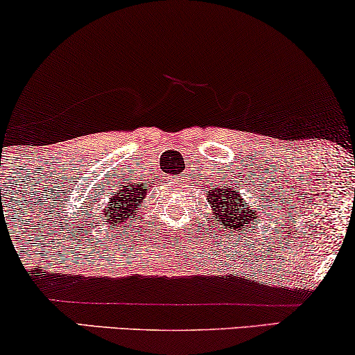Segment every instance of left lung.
Returning <instances> with one entry per match:
<instances>
[{
	"instance_id": "left-lung-1",
	"label": "left lung",
	"mask_w": 355,
	"mask_h": 355,
	"mask_svg": "<svg viewBox=\"0 0 355 355\" xmlns=\"http://www.w3.org/2000/svg\"><path fill=\"white\" fill-rule=\"evenodd\" d=\"M207 200L223 223L245 227L251 218H254L250 209L245 210V200L239 197L236 187L232 189L228 184H222V187H211V192L207 194Z\"/></svg>"
}]
</instances>
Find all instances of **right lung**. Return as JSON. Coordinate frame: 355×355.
<instances>
[{
	"label": "right lung",
	"mask_w": 355,
	"mask_h": 355,
	"mask_svg": "<svg viewBox=\"0 0 355 355\" xmlns=\"http://www.w3.org/2000/svg\"><path fill=\"white\" fill-rule=\"evenodd\" d=\"M146 184L144 186H138V184H132L128 182L127 186H123L119 189L117 196H116V204L112 207L116 209V214H121V217H128V214H132L133 210H137V207L141 204L145 199V194L148 189H145Z\"/></svg>",
	"instance_id": "add662e5"
}]
</instances>
